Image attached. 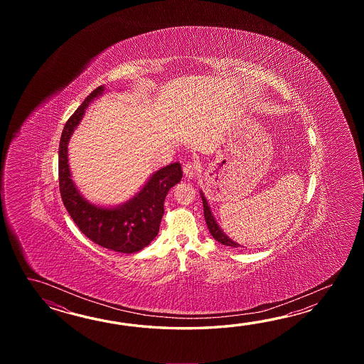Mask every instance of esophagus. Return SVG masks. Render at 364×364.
Wrapping results in <instances>:
<instances>
[{
  "mask_svg": "<svg viewBox=\"0 0 364 364\" xmlns=\"http://www.w3.org/2000/svg\"><path fill=\"white\" fill-rule=\"evenodd\" d=\"M199 171V165L195 161H187L183 164V174H185L186 178H193Z\"/></svg>",
  "mask_w": 364,
  "mask_h": 364,
  "instance_id": "34e87169",
  "label": "esophagus"
}]
</instances>
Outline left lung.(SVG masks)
Masks as SVG:
<instances>
[{
  "label": "left lung",
  "instance_id": "1",
  "mask_svg": "<svg viewBox=\"0 0 364 364\" xmlns=\"http://www.w3.org/2000/svg\"><path fill=\"white\" fill-rule=\"evenodd\" d=\"M201 199H203V207H204V218H205V223L208 225L209 232L212 234V237H213L217 242L223 243L224 246L240 247L238 243H235V242H232L230 238H228L224 232H223V230L218 228V225H217L216 221H215V217L212 216V212H210V209H209L208 203H207L205 198H204L203 195H201Z\"/></svg>",
  "mask_w": 364,
  "mask_h": 364
}]
</instances>
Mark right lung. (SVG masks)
Instances as JSON below:
<instances>
[{"label": "right lung", "instance_id": "right-lung-1", "mask_svg": "<svg viewBox=\"0 0 364 364\" xmlns=\"http://www.w3.org/2000/svg\"><path fill=\"white\" fill-rule=\"evenodd\" d=\"M104 91L100 85L90 93L63 127L58 151V182L65 208L87 238L101 247L132 254L155 240L164 215V201L171 187L182 178V166L173 163L156 171L138 195L118 208H100L77 193L71 179L68 143L91 101Z\"/></svg>", "mask_w": 364, "mask_h": 364}]
</instances>
